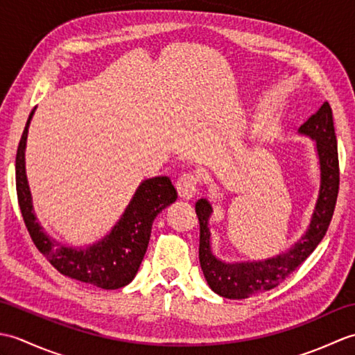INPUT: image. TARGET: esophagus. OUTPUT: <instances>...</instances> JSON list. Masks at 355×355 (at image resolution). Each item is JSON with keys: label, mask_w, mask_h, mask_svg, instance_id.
Returning <instances> with one entry per match:
<instances>
[{"label": "esophagus", "mask_w": 355, "mask_h": 355, "mask_svg": "<svg viewBox=\"0 0 355 355\" xmlns=\"http://www.w3.org/2000/svg\"><path fill=\"white\" fill-rule=\"evenodd\" d=\"M198 177L195 173H183L182 177L177 180V192L180 195V198L183 200H192L197 193L198 189Z\"/></svg>", "instance_id": "obj_1"}]
</instances>
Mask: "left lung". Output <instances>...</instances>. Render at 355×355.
<instances>
[{
	"label": "left lung",
	"instance_id": "obj_1",
	"mask_svg": "<svg viewBox=\"0 0 355 355\" xmlns=\"http://www.w3.org/2000/svg\"><path fill=\"white\" fill-rule=\"evenodd\" d=\"M297 132L315 141L320 186L310 224L288 250L263 261L225 262L220 259L212 252L210 244L209 220L214 214L212 205L206 198L195 202V212L200 221V266L210 288L223 297L247 299L253 294L275 288L314 252L329 227L340 177L333 111L329 103H323Z\"/></svg>",
	"mask_w": 355,
	"mask_h": 355
}]
</instances>
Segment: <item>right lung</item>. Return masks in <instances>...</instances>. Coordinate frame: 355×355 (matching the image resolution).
Returning a JSON list of instances; mask_svg holds the SVG:
<instances>
[{
  "label": "right lung",
  "instance_id": "1",
  "mask_svg": "<svg viewBox=\"0 0 355 355\" xmlns=\"http://www.w3.org/2000/svg\"><path fill=\"white\" fill-rule=\"evenodd\" d=\"M35 110L30 112L22 132L15 164L18 202L30 236L37 250L64 276L103 290L122 288L137 275L157 215L177 200L175 187L169 177L148 178L140 183L123 215L108 235L85 247L61 244L37 221L27 182L26 145Z\"/></svg>",
  "mask_w": 355,
  "mask_h": 355
}]
</instances>
